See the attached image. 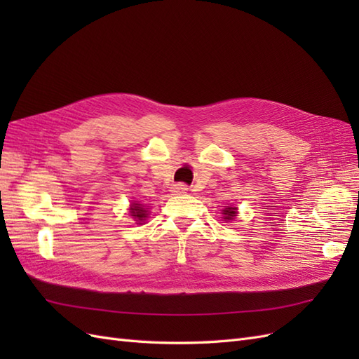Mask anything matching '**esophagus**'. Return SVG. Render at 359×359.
I'll return each mask as SVG.
<instances>
[{
  "mask_svg": "<svg viewBox=\"0 0 359 359\" xmlns=\"http://www.w3.org/2000/svg\"><path fill=\"white\" fill-rule=\"evenodd\" d=\"M187 191H189V187L186 186V184H182V182L173 184V186H172V193L173 194H182V193H187Z\"/></svg>",
  "mask_w": 359,
  "mask_h": 359,
  "instance_id": "obj_1",
  "label": "esophagus"
}]
</instances>
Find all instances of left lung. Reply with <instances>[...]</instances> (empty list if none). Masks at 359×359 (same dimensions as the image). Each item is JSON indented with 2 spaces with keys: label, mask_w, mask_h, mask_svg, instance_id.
I'll use <instances>...</instances> for the list:
<instances>
[{
  "label": "left lung",
  "mask_w": 359,
  "mask_h": 359,
  "mask_svg": "<svg viewBox=\"0 0 359 359\" xmlns=\"http://www.w3.org/2000/svg\"><path fill=\"white\" fill-rule=\"evenodd\" d=\"M235 214H236V208H232V206H229V208L223 210V215H224L226 220H232L233 217H235Z\"/></svg>",
  "instance_id": "8db88e82"
}]
</instances>
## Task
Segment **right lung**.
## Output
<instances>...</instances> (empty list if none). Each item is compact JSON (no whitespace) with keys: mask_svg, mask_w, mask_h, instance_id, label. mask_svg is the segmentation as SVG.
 Here are the masks:
<instances>
[{"mask_svg":"<svg viewBox=\"0 0 359 359\" xmlns=\"http://www.w3.org/2000/svg\"><path fill=\"white\" fill-rule=\"evenodd\" d=\"M130 215H133V219H136L139 223L145 222V219L148 217L144 205L140 203H132V206H130Z\"/></svg>","mask_w":359,"mask_h":359,"instance_id":"add662e5","label":"right lung"}]
</instances>
